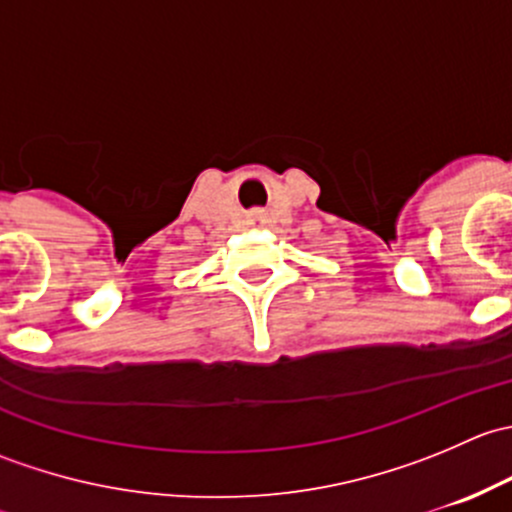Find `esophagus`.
<instances>
[{
	"mask_svg": "<svg viewBox=\"0 0 512 512\" xmlns=\"http://www.w3.org/2000/svg\"><path fill=\"white\" fill-rule=\"evenodd\" d=\"M265 223H267L265 210H252V213H247V225H252V227H262Z\"/></svg>",
	"mask_w": 512,
	"mask_h": 512,
	"instance_id": "34e87169",
	"label": "esophagus"
}]
</instances>
